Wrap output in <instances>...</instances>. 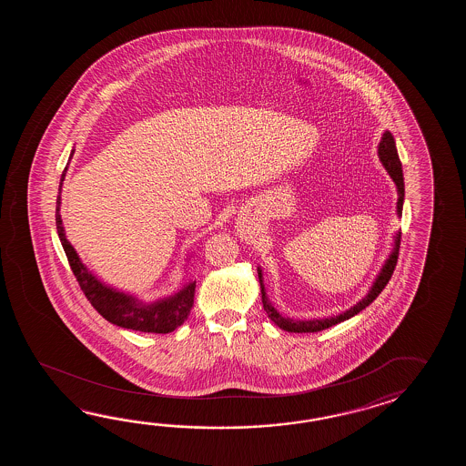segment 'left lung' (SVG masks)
<instances>
[{
	"label": "left lung",
	"mask_w": 466,
	"mask_h": 466,
	"mask_svg": "<svg viewBox=\"0 0 466 466\" xmlns=\"http://www.w3.org/2000/svg\"><path fill=\"white\" fill-rule=\"evenodd\" d=\"M378 155H380V159H381L383 167L388 169L390 177H391L396 183V188H398V215L401 217L403 199H405V181H403L401 161H400L398 151H396L395 138H393V135H391L390 131L383 133L381 141H380V147H378ZM400 243H401V233L396 235L395 248H393L391 255L388 258L385 267L380 271L377 281H375L373 288L370 289V293H368L367 297L363 298L355 307L347 309L345 313H341V315H338V317L325 318V319L295 321V319L281 317L277 309L271 307V303L268 301L265 287H263V279H261V271L258 269L259 287H261V299H263V308H265L268 317L275 321V325L283 328L285 331H289V333H317V331H321V329H327V328L333 327V325H338V323L345 321L348 318L355 317L361 309H365L368 305H371V303L377 299L378 295L385 289L388 281L391 279V275H393V271H395L396 261H398V255H400Z\"/></svg>",
	"instance_id": "1"
}]
</instances>
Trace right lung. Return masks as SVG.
I'll return each mask as SVG.
<instances>
[{
  "instance_id": "add662e5",
  "label": "right lung",
  "mask_w": 466,
  "mask_h": 466,
  "mask_svg": "<svg viewBox=\"0 0 466 466\" xmlns=\"http://www.w3.org/2000/svg\"><path fill=\"white\" fill-rule=\"evenodd\" d=\"M65 171L61 175V181L65 178ZM60 198L61 197H58L56 199L58 237H60L61 245L68 258L71 271L83 289L85 297L88 298L91 307L95 308L105 319H108L109 323H113L116 327L135 329V331L169 333V331L181 327L193 308L197 283L193 281V283H189L188 287L183 288L175 297L161 299L153 305H141L135 298L128 297L125 293H118L113 288L105 287L101 281L88 273V269L79 261L75 248L71 247L70 241L66 239L63 223H61Z\"/></svg>"
}]
</instances>
